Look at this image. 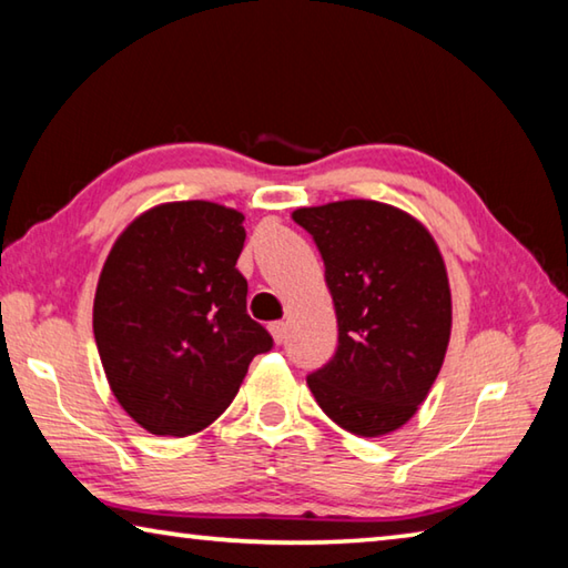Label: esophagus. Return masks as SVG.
Wrapping results in <instances>:
<instances>
[{"label":"esophagus","mask_w":568,"mask_h":568,"mask_svg":"<svg viewBox=\"0 0 568 568\" xmlns=\"http://www.w3.org/2000/svg\"><path fill=\"white\" fill-rule=\"evenodd\" d=\"M268 332H272V336H274V342H276V344H282V342H284V336H286V324H284V322H274V324H268Z\"/></svg>","instance_id":"esophagus-1"}]
</instances>
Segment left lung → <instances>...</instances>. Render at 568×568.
<instances>
[{
    "label": "left lung",
    "mask_w": 568,
    "mask_h": 568,
    "mask_svg": "<svg viewBox=\"0 0 568 568\" xmlns=\"http://www.w3.org/2000/svg\"><path fill=\"white\" fill-rule=\"evenodd\" d=\"M324 258L339 346L306 384L349 434L374 439L412 419L452 336L444 256L419 219L372 199L296 209Z\"/></svg>",
    "instance_id": "left-lung-1"
}]
</instances>
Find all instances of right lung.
<instances>
[{
	"label": "right lung",
	"mask_w": 568,
	"mask_h": 568,
	"mask_svg": "<svg viewBox=\"0 0 568 568\" xmlns=\"http://www.w3.org/2000/svg\"><path fill=\"white\" fill-rule=\"evenodd\" d=\"M244 214L166 202L139 214L109 252L94 294V339L109 389L156 436L206 429L272 336L246 314Z\"/></svg>",
	"instance_id": "add662e5"
}]
</instances>
